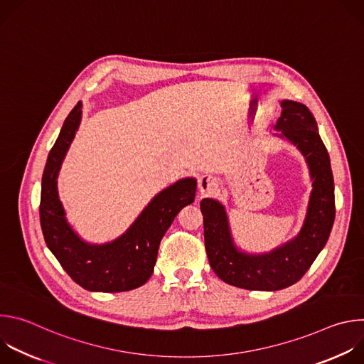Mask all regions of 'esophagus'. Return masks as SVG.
<instances>
[{
  "label": "esophagus",
  "mask_w": 364,
  "mask_h": 364,
  "mask_svg": "<svg viewBox=\"0 0 364 364\" xmlns=\"http://www.w3.org/2000/svg\"><path fill=\"white\" fill-rule=\"evenodd\" d=\"M219 184H218V180L212 176H203L198 178V190L203 196H207V194H213L216 193Z\"/></svg>",
  "instance_id": "1"
}]
</instances>
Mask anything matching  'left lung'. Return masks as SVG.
<instances>
[{
  "mask_svg": "<svg viewBox=\"0 0 364 364\" xmlns=\"http://www.w3.org/2000/svg\"><path fill=\"white\" fill-rule=\"evenodd\" d=\"M279 103L282 112L274 128L279 132L272 136L298 148L313 183L298 235L271 252L249 253L236 245L225 205L215 198H203L200 203L212 269L226 284L250 291H278L298 282L326 246L336 218L330 155L317 121L304 103L289 99Z\"/></svg>",
  "mask_w": 364,
  "mask_h": 364,
  "instance_id": "left-lung-1",
  "label": "left lung"
}]
</instances>
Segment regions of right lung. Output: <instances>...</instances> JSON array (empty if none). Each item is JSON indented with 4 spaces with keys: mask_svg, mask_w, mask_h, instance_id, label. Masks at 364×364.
Segmentation results:
<instances>
[{
    "mask_svg": "<svg viewBox=\"0 0 364 364\" xmlns=\"http://www.w3.org/2000/svg\"><path fill=\"white\" fill-rule=\"evenodd\" d=\"M80 121L82 102L66 118L48 152L40 197L43 236L62 268L82 288L93 292L131 291L152 275L160 242L178 212L194 201L197 181L186 177L154 196L119 237L100 245L86 242L68 222L58 191L59 173Z\"/></svg>",
    "mask_w": 364,
    "mask_h": 364,
    "instance_id": "add662e5",
    "label": "right lung"
}]
</instances>
